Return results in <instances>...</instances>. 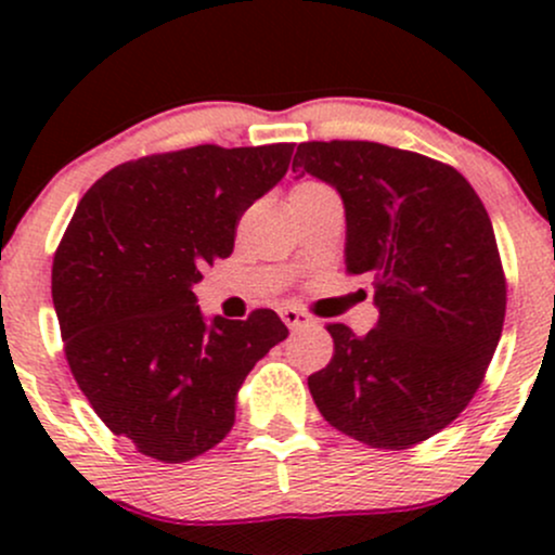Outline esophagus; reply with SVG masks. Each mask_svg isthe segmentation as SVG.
<instances>
[{
    "instance_id": "1",
    "label": "esophagus",
    "mask_w": 555,
    "mask_h": 555,
    "mask_svg": "<svg viewBox=\"0 0 555 555\" xmlns=\"http://www.w3.org/2000/svg\"><path fill=\"white\" fill-rule=\"evenodd\" d=\"M282 321L289 328H305V326H313V318H310L305 310L299 308H282Z\"/></svg>"
}]
</instances>
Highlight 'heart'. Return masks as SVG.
Here are the masks:
<instances>
[{
	"label": "heart",
	"mask_w": 555,
	"mask_h": 555,
	"mask_svg": "<svg viewBox=\"0 0 555 555\" xmlns=\"http://www.w3.org/2000/svg\"><path fill=\"white\" fill-rule=\"evenodd\" d=\"M310 184H313V182H305V184H299V188H310Z\"/></svg>",
	"instance_id": "b5f03b06"
}]
</instances>
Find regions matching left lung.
Returning <instances> with one entry per match:
<instances>
[{"label": "left lung", "mask_w": 555, "mask_h": 555, "mask_svg": "<svg viewBox=\"0 0 555 555\" xmlns=\"http://www.w3.org/2000/svg\"><path fill=\"white\" fill-rule=\"evenodd\" d=\"M292 171L341 195L344 263L371 273L378 308L365 336L328 326L315 406L373 449L428 441L475 397L501 339L506 279L486 206L449 164L371 140L299 143Z\"/></svg>", "instance_id": "1"}]
</instances>
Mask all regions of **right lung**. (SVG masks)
<instances>
[{"label": "right lung", "instance_id": "1", "mask_svg": "<svg viewBox=\"0 0 555 555\" xmlns=\"http://www.w3.org/2000/svg\"><path fill=\"white\" fill-rule=\"evenodd\" d=\"M295 143L195 145L106 171L54 253L65 354L95 415L140 454L180 464L232 430L253 365L286 339L273 310L206 315L193 284L234 250L240 216L289 169Z\"/></svg>", "mask_w": 555, "mask_h": 555}]
</instances>
